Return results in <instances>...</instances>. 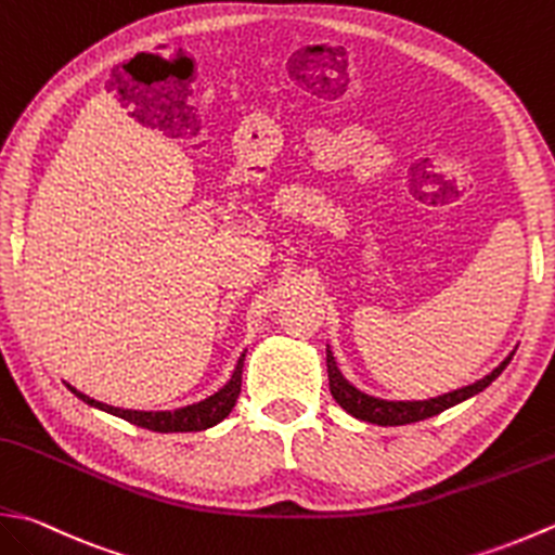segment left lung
Here are the masks:
<instances>
[{
    "label": "left lung",
    "mask_w": 555,
    "mask_h": 555,
    "mask_svg": "<svg viewBox=\"0 0 555 555\" xmlns=\"http://www.w3.org/2000/svg\"><path fill=\"white\" fill-rule=\"evenodd\" d=\"M509 358H513V353H509L491 375L479 379V383L466 385L462 389H454V392H448L436 399H426V401H385V399H375L358 392V389L346 383L344 375L339 373L332 351H327V375H330V389H332V397L336 399V404H339L344 411H349L351 416L367 423H377V426H404V423H416L423 418L438 416L444 409H450L464 399L483 392V389L505 371Z\"/></svg>",
    "instance_id": "8db88e82"
}]
</instances>
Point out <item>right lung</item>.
Returning <instances> with one entry per match:
<instances>
[{"mask_svg":"<svg viewBox=\"0 0 555 555\" xmlns=\"http://www.w3.org/2000/svg\"><path fill=\"white\" fill-rule=\"evenodd\" d=\"M243 361L245 353L237 358V365L233 371V377L228 379V385L219 389L214 397L199 401V404L184 406L178 411H129V409H117V406H107L103 401H95L91 397H86L81 392H76L72 385H67L72 392L79 397L86 404H91L101 411H107V414L125 418L129 423H134L139 428L146 430H156V433H190V430H206L221 423L228 414H231L237 395H241V385H243Z\"/></svg>","mask_w":555,"mask_h":555,"instance_id":"obj_1","label":"right lung"}]
</instances>
